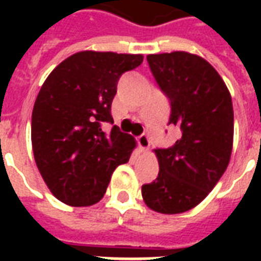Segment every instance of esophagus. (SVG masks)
Wrapping results in <instances>:
<instances>
[{"label": "esophagus", "mask_w": 261, "mask_h": 261, "mask_svg": "<svg viewBox=\"0 0 261 261\" xmlns=\"http://www.w3.org/2000/svg\"><path fill=\"white\" fill-rule=\"evenodd\" d=\"M137 142H138V145L142 149H147L149 147V138H148L147 134H141V136L137 138Z\"/></svg>", "instance_id": "1"}]
</instances>
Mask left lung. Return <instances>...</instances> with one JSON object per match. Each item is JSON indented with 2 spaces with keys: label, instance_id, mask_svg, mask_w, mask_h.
Masks as SVG:
<instances>
[{
  "label": "left lung",
  "instance_id": "1",
  "mask_svg": "<svg viewBox=\"0 0 261 261\" xmlns=\"http://www.w3.org/2000/svg\"><path fill=\"white\" fill-rule=\"evenodd\" d=\"M153 78L170 103L169 123L181 136L156 148L158 177L144 185L142 198L161 214L192 210L208 196L228 168L233 144V108L213 65L186 51L149 54Z\"/></svg>",
  "mask_w": 261,
  "mask_h": 261
}]
</instances>
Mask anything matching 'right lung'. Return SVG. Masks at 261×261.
I'll use <instances>...</instances> for the list:
<instances>
[{
	"label": "right lung",
	"instance_id": "add662e5",
	"mask_svg": "<svg viewBox=\"0 0 261 261\" xmlns=\"http://www.w3.org/2000/svg\"><path fill=\"white\" fill-rule=\"evenodd\" d=\"M142 54L80 51L48 75L32 113L37 169L56 198L72 207L100 201L114 169L128 162L134 138L113 124L112 102L120 76Z\"/></svg>",
	"mask_w": 261,
	"mask_h": 261
}]
</instances>
